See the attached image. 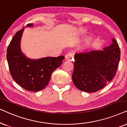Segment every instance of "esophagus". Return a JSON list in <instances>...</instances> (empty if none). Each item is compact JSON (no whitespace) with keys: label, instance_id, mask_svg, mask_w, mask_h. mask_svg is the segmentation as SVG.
<instances>
[{"label":"esophagus","instance_id":"34e87169","mask_svg":"<svg viewBox=\"0 0 127 127\" xmlns=\"http://www.w3.org/2000/svg\"><path fill=\"white\" fill-rule=\"evenodd\" d=\"M65 59L67 61H71L72 59H73V55H72L71 53H68L65 55Z\"/></svg>","mask_w":127,"mask_h":127}]
</instances>
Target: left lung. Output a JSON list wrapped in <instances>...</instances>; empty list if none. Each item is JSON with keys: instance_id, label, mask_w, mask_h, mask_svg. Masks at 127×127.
Returning a JSON list of instances; mask_svg holds the SVG:
<instances>
[{"instance_id": "obj_1", "label": "left lung", "mask_w": 127, "mask_h": 127, "mask_svg": "<svg viewBox=\"0 0 127 127\" xmlns=\"http://www.w3.org/2000/svg\"><path fill=\"white\" fill-rule=\"evenodd\" d=\"M112 41L103 50L84 51L74 56L72 79L79 90L96 92L112 80L120 59L119 45L115 39Z\"/></svg>"}]
</instances>
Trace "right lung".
Returning a JSON list of instances; mask_svg holds the SVG:
<instances>
[{"label": "right lung", "instance_id": "obj_1", "mask_svg": "<svg viewBox=\"0 0 127 127\" xmlns=\"http://www.w3.org/2000/svg\"><path fill=\"white\" fill-rule=\"evenodd\" d=\"M28 24L27 26H32ZM24 28L18 31L7 49L10 73L20 87L32 92L39 91L48 85L52 72L62 64L63 56L45 57L38 60L27 59L20 50V40Z\"/></svg>", "mask_w": 127, "mask_h": 127}]
</instances>
